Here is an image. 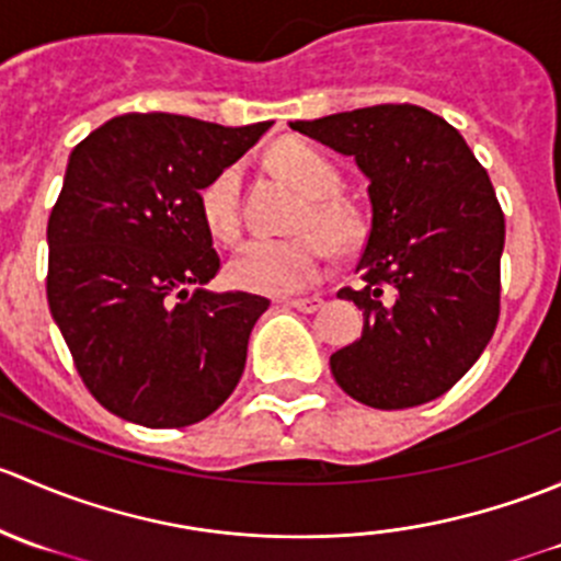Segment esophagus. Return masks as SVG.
I'll list each match as a JSON object with an SVG mask.
<instances>
[{
    "label": "esophagus",
    "mask_w": 561,
    "mask_h": 561,
    "mask_svg": "<svg viewBox=\"0 0 561 561\" xmlns=\"http://www.w3.org/2000/svg\"><path fill=\"white\" fill-rule=\"evenodd\" d=\"M287 307L298 309V312L312 314V312H317V309L322 307V298H320V296H309V298H290V301H287Z\"/></svg>",
    "instance_id": "obj_1"
}]
</instances>
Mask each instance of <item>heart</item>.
I'll list each match as a JSON object with an SVG mask.
<instances>
[{
  "instance_id": "b5f03b06",
  "label": "heart",
  "mask_w": 561,
  "mask_h": 561,
  "mask_svg": "<svg viewBox=\"0 0 561 561\" xmlns=\"http://www.w3.org/2000/svg\"><path fill=\"white\" fill-rule=\"evenodd\" d=\"M276 171L285 173L298 190L307 192L298 228L314 233H298L290 239L257 236L239 247L228 263V279L236 287L263 296H290L307 290L322 274L325 244L347 247L360 233V214L347 197L339 195L342 173L339 168L304 140H290L274 151ZM201 217L217 241H236L241 236V171L239 165L222 168L201 190Z\"/></svg>"
}]
</instances>
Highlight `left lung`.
Returning a JSON list of instances; mask_svg holds the SVG:
<instances>
[{"instance_id": "8db88e82", "label": "left lung", "mask_w": 561, "mask_h": 561, "mask_svg": "<svg viewBox=\"0 0 561 561\" xmlns=\"http://www.w3.org/2000/svg\"><path fill=\"white\" fill-rule=\"evenodd\" d=\"M293 129L369 175L358 342L331 355L339 388L377 410L426 404L472 369L500 322L505 214L456 127L410 103L333 113Z\"/></svg>"}]
</instances>
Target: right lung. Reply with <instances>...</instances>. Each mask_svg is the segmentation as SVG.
<instances>
[{"label": "right lung", "instance_id": "1", "mask_svg": "<svg viewBox=\"0 0 561 561\" xmlns=\"http://www.w3.org/2000/svg\"><path fill=\"white\" fill-rule=\"evenodd\" d=\"M268 127L124 113L72 149L48 217L45 293L78 377L113 415L192 426L239 386L271 301L186 287L222 265L201 190Z\"/></svg>", "mask_w": 561, "mask_h": 561}]
</instances>
